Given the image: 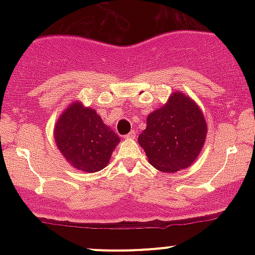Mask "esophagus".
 <instances>
[{"label": "esophagus", "instance_id": "obj_1", "mask_svg": "<svg viewBox=\"0 0 255 255\" xmlns=\"http://www.w3.org/2000/svg\"><path fill=\"white\" fill-rule=\"evenodd\" d=\"M125 137H127V139H135V137H136V131L135 130H131L130 133H128Z\"/></svg>", "mask_w": 255, "mask_h": 255}]
</instances>
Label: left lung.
Returning a JSON list of instances; mask_svg holds the SVG:
<instances>
[{"label": "left lung", "instance_id": "8db88e82", "mask_svg": "<svg viewBox=\"0 0 255 255\" xmlns=\"http://www.w3.org/2000/svg\"><path fill=\"white\" fill-rule=\"evenodd\" d=\"M137 141L148 163L159 171L176 172L193 164L200 153L207 125L198 104L176 91L166 104L147 116Z\"/></svg>", "mask_w": 255, "mask_h": 255}]
</instances>
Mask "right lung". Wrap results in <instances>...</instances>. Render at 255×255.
Returning <instances> with one entry per match:
<instances>
[{"label":"right lung","mask_w":255,"mask_h":255,"mask_svg":"<svg viewBox=\"0 0 255 255\" xmlns=\"http://www.w3.org/2000/svg\"><path fill=\"white\" fill-rule=\"evenodd\" d=\"M58 150L72 166L96 172L109 164L120 137L104 125L97 111L74 102L66 108L54 129Z\"/></svg>","instance_id":"right-lung-1"}]
</instances>
